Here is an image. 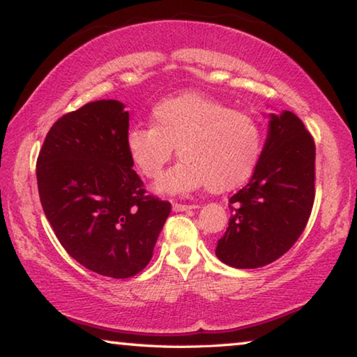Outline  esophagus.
<instances>
[{"label":"esophagus","mask_w":357,"mask_h":357,"mask_svg":"<svg viewBox=\"0 0 357 357\" xmlns=\"http://www.w3.org/2000/svg\"><path fill=\"white\" fill-rule=\"evenodd\" d=\"M172 208L175 210V212H186V210L197 208V206H196V204H177V202H175Z\"/></svg>","instance_id":"34e87169"}]
</instances>
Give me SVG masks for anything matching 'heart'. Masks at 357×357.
Segmentation results:
<instances>
[{
	"instance_id": "obj_1",
	"label": "heart",
	"mask_w": 357,
	"mask_h": 357,
	"mask_svg": "<svg viewBox=\"0 0 357 357\" xmlns=\"http://www.w3.org/2000/svg\"><path fill=\"white\" fill-rule=\"evenodd\" d=\"M151 125L132 126L125 144L132 165L150 180L174 155L182 158L156 185L161 192L237 188L258 167L264 144L259 121L199 93L166 98L151 109Z\"/></svg>"
}]
</instances>
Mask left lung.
<instances>
[{
    "mask_svg": "<svg viewBox=\"0 0 357 357\" xmlns=\"http://www.w3.org/2000/svg\"><path fill=\"white\" fill-rule=\"evenodd\" d=\"M268 119L258 167L229 199V226L215 250L236 268L262 267L283 256L305 229L314 201L312 134L289 110Z\"/></svg>",
    "mask_w": 357,
    "mask_h": 357,
    "instance_id": "obj_1",
    "label": "left lung"
}]
</instances>
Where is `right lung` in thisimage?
I'll use <instances>...</instances> for the list:
<instances>
[{
  "label": "right lung",
  "instance_id": "1",
  "mask_svg": "<svg viewBox=\"0 0 357 357\" xmlns=\"http://www.w3.org/2000/svg\"><path fill=\"white\" fill-rule=\"evenodd\" d=\"M130 114L115 99L58 119L36 162L44 213L82 266L130 278L149 264L171 202L147 195L126 150Z\"/></svg>",
  "mask_w": 357,
  "mask_h": 357
}]
</instances>
